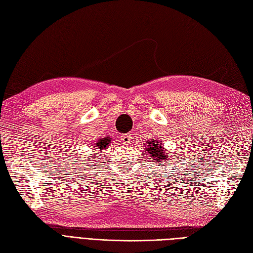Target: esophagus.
I'll use <instances>...</instances> for the list:
<instances>
[{
	"instance_id": "34e87169",
	"label": "esophagus",
	"mask_w": 253,
	"mask_h": 253,
	"mask_svg": "<svg viewBox=\"0 0 253 253\" xmlns=\"http://www.w3.org/2000/svg\"><path fill=\"white\" fill-rule=\"evenodd\" d=\"M120 139L124 144H129V142H131V140H132V136H131V134H124L121 136Z\"/></svg>"
}]
</instances>
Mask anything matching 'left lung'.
<instances>
[{
    "label": "left lung",
    "instance_id": "obj_1",
    "mask_svg": "<svg viewBox=\"0 0 253 253\" xmlns=\"http://www.w3.org/2000/svg\"><path fill=\"white\" fill-rule=\"evenodd\" d=\"M147 147H145V151H147L149 154L151 155V159H156V160H165L168 159V156L166 153L163 150V144L160 143V141L152 139L151 141L147 142Z\"/></svg>",
    "mask_w": 253,
    "mask_h": 253
}]
</instances>
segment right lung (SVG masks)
<instances>
[{
  "mask_svg": "<svg viewBox=\"0 0 253 253\" xmlns=\"http://www.w3.org/2000/svg\"><path fill=\"white\" fill-rule=\"evenodd\" d=\"M111 138H109V137H105V138H100L97 143L95 144L96 145V149H99V150H104V148L108 147V145L111 143ZM97 154V153H96Z\"/></svg>",
  "mask_w": 253,
  "mask_h": 253,
  "instance_id": "1",
  "label": "right lung"
}]
</instances>
